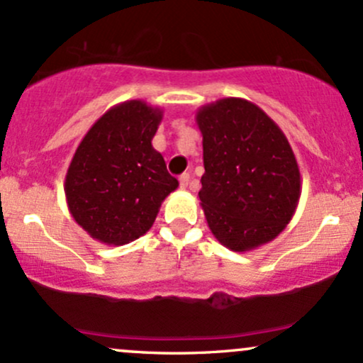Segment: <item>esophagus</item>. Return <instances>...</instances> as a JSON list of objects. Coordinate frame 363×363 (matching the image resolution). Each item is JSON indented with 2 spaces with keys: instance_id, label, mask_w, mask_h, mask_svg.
<instances>
[{
  "instance_id": "1",
  "label": "esophagus",
  "mask_w": 363,
  "mask_h": 363,
  "mask_svg": "<svg viewBox=\"0 0 363 363\" xmlns=\"http://www.w3.org/2000/svg\"><path fill=\"white\" fill-rule=\"evenodd\" d=\"M189 174H182L181 177H179V182H181V187H187V184H189Z\"/></svg>"
}]
</instances>
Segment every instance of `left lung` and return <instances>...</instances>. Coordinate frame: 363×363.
I'll return each instance as SVG.
<instances>
[{"instance_id": "obj_1", "label": "left lung", "mask_w": 363, "mask_h": 363, "mask_svg": "<svg viewBox=\"0 0 363 363\" xmlns=\"http://www.w3.org/2000/svg\"><path fill=\"white\" fill-rule=\"evenodd\" d=\"M196 124L205 164L198 196L211 234L235 252L272 242L301 198V170L285 133L239 97L199 107Z\"/></svg>"}]
</instances>
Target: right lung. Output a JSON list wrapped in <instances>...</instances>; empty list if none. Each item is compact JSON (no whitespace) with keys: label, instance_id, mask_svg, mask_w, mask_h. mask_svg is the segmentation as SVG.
I'll return each mask as SVG.
<instances>
[{"label":"right lung","instance_id":"1","mask_svg":"<svg viewBox=\"0 0 363 363\" xmlns=\"http://www.w3.org/2000/svg\"><path fill=\"white\" fill-rule=\"evenodd\" d=\"M160 107L126 101L111 107L78 145L65 179L68 210L91 239L123 245L152 228L179 182L152 140Z\"/></svg>","mask_w":363,"mask_h":363}]
</instances>
